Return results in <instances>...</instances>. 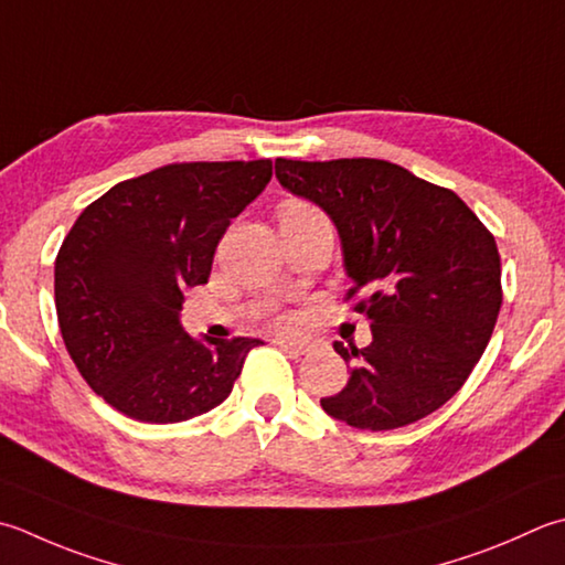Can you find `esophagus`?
<instances>
[{"mask_svg": "<svg viewBox=\"0 0 565 565\" xmlns=\"http://www.w3.org/2000/svg\"><path fill=\"white\" fill-rule=\"evenodd\" d=\"M274 342H276V345H279L281 350L291 352V355H306V352H311V345H306V342H294V340H284V338L274 340Z\"/></svg>", "mask_w": 565, "mask_h": 565, "instance_id": "obj_1", "label": "esophagus"}]
</instances>
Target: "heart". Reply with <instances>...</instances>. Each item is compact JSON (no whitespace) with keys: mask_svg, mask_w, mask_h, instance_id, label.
I'll use <instances>...</instances> for the list:
<instances>
[{"mask_svg":"<svg viewBox=\"0 0 565 565\" xmlns=\"http://www.w3.org/2000/svg\"><path fill=\"white\" fill-rule=\"evenodd\" d=\"M313 205H308V203H303V201H289V203H284V207H281V215L284 213H296V210H311ZM298 326V316H291V313H284V316H276L274 318V328H279V330H294Z\"/></svg>","mask_w":565,"mask_h":565,"instance_id":"1","label":"heart"}]
</instances>
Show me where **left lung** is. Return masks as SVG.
Listing matches in <instances>:
<instances>
[{"label":"left lung","mask_w":565,"mask_h":565,"mask_svg":"<svg viewBox=\"0 0 565 565\" xmlns=\"http://www.w3.org/2000/svg\"><path fill=\"white\" fill-rule=\"evenodd\" d=\"M276 179L333 220L352 279L348 301L367 316L372 342L328 416L362 430H392L434 414L456 394L492 338L502 267L492 232L448 191L382 159H276Z\"/></svg>","instance_id":"8db88e82"}]
</instances>
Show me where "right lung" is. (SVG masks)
Instances as JSON below:
<instances>
[{
	"mask_svg": "<svg viewBox=\"0 0 565 565\" xmlns=\"http://www.w3.org/2000/svg\"><path fill=\"white\" fill-rule=\"evenodd\" d=\"M271 181V161L169 163L87 205L55 257L65 350L95 394L143 424L223 404L257 338H191L183 291L207 284L217 242Z\"/></svg>",
	"mask_w": 565,
	"mask_h": 565,
	"instance_id": "obj_1",
	"label": "right lung"
}]
</instances>
